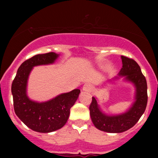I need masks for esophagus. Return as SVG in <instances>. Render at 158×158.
<instances>
[{"label": "esophagus", "instance_id": "1", "mask_svg": "<svg viewBox=\"0 0 158 158\" xmlns=\"http://www.w3.org/2000/svg\"><path fill=\"white\" fill-rule=\"evenodd\" d=\"M92 89H93V85L91 84H90V83H87V84H85L83 85L82 87V90H84V91H90Z\"/></svg>", "mask_w": 158, "mask_h": 158}]
</instances>
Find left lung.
<instances>
[{"instance_id": "1", "label": "left lung", "mask_w": 158, "mask_h": 158, "mask_svg": "<svg viewBox=\"0 0 158 158\" xmlns=\"http://www.w3.org/2000/svg\"><path fill=\"white\" fill-rule=\"evenodd\" d=\"M123 67L117 77L110 81L119 80L133 84L135 88V102L128 110L119 114H107L98 104L97 97H92L89 110L94 126L99 130L108 133H122L131 128L138 122L144 113L147 105V83L141 69L133 59L121 56Z\"/></svg>"}]
</instances>
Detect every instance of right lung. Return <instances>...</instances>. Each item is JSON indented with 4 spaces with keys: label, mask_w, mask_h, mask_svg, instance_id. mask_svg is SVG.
Wrapping results in <instances>:
<instances>
[{
    "label": "right lung",
    "mask_w": 158,
    "mask_h": 158,
    "mask_svg": "<svg viewBox=\"0 0 158 158\" xmlns=\"http://www.w3.org/2000/svg\"><path fill=\"white\" fill-rule=\"evenodd\" d=\"M59 56L51 52L38 54L23 61L12 84L15 114L28 128L40 133H50L62 128L80 94V90L74 89L41 102L32 100L27 95L29 76L34 67L53 64Z\"/></svg>",
    "instance_id": "1"
}]
</instances>
